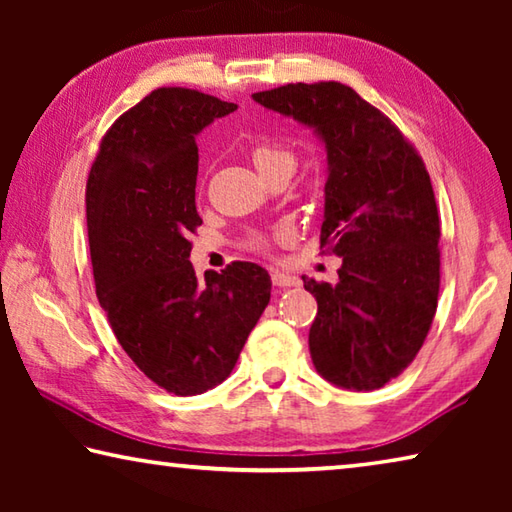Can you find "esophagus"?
I'll list each match as a JSON object with an SVG mask.
<instances>
[{
  "instance_id": "obj_1",
  "label": "esophagus",
  "mask_w": 512,
  "mask_h": 512,
  "mask_svg": "<svg viewBox=\"0 0 512 512\" xmlns=\"http://www.w3.org/2000/svg\"><path fill=\"white\" fill-rule=\"evenodd\" d=\"M271 280L275 287H296L298 284V277L291 275V273H284V271H273L271 273Z\"/></svg>"
}]
</instances>
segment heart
Segmentation results:
<instances>
[{"instance_id":"b5f03b06","label":"heart","mask_w":512,"mask_h":512,"mask_svg":"<svg viewBox=\"0 0 512 512\" xmlns=\"http://www.w3.org/2000/svg\"><path fill=\"white\" fill-rule=\"evenodd\" d=\"M250 155H253L255 167L259 173H262V176H266V173H271V171H280V169H289V171L296 169V153L282 144H273V142L255 144Z\"/></svg>"}]
</instances>
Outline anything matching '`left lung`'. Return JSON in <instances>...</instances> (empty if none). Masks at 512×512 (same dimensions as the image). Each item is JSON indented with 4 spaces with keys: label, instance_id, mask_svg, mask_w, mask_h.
I'll return each instance as SVG.
<instances>
[{
    "label": "left lung",
    "instance_id": "1",
    "mask_svg": "<svg viewBox=\"0 0 512 512\" xmlns=\"http://www.w3.org/2000/svg\"><path fill=\"white\" fill-rule=\"evenodd\" d=\"M253 99L314 128L327 151L320 248L339 282L302 277L318 311L309 329L320 377L375 391L415 359L440 289V221L424 162L391 119L348 85L289 83Z\"/></svg>",
    "mask_w": 512,
    "mask_h": 512
}]
</instances>
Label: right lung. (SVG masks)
Here are the masks:
<instances>
[{
  "mask_svg": "<svg viewBox=\"0 0 512 512\" xmlns=\"http://www.w3.org/2000/svg\"><path fill=\"white\" fill-rule=\"evenodd\" d=\"M237 103L158 88L103 135L85 212L94 287L117 341L173 395H198L230 375L271 300V277L232 262L198 280L189 235L196 212V135Z\"/></svg>",
  "mask_w": 512,
  "mask_h": 512,
  "instance_id": "add662e5",
  "label": "right lung"
}]
</instances>
